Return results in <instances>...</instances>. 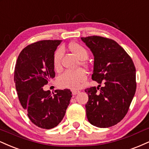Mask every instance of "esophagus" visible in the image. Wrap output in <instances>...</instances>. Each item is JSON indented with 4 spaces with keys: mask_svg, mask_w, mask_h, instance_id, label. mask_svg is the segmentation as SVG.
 <instances>
[{
    "mask_svg": "<svg viewBox=\"0 0 149 149\" xmlns=\"http://www.w3.org/2000/svg\"><path fill=\"white\" fill-rule=\"evenodd\" d=\"M80 91L79 90H72V95H77V94H78L79 93Z\"/></svg>",
    "mask_w": 149,
    "mask_h": 149,
    "instance_id": "34e87169",
    "label": "esophagus"
}]
</instances>
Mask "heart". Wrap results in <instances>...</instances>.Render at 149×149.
I'll return each instance as SVG.
<instances>
[{"label":"heart","mask_w":149,"mask_h":149,"mask_svg":"<svg viewBox=\"0 0 149 149\" xmlns=\"http://www.w3.org/2000/svg\"><path fill=\"white\" fill-rule=\"evenodd\" d=\"M70 49L79 60L83 61L81 64L84 66H87L85 62L88 57V52L84 47L79 43H72L69 45ZM63 50L59 48L56 51L54 54L53 63L54 66L56 70L61 68V58H62ZM87 78L86 72L83 69H78L77 70H67L64 72L58 77V81L59 85L65 88L77 89L79 88L82 83H84Z\"/></svg>","instance_id":"1"}]
</instances>
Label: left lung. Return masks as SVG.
Wrapping results in <instances>:
<instances>
[{
    "instance_id": "8db88e82",
    "label": "left lung",
    "mask_w": 149,
    "mask_h": 149,
    "mask_svg": "<svg viewBox=\"0 0 149 149\" xmlns=\"http://www.w3.org/2000/svg\"><path fill=\"white\" fill-rule=\"evenodd\" d=\"M94 56L92 79L103 86L85 89L88 120L98 127L116 125L125 117L136 91L132 58L114 40L100 36L81 38Z\"/></svg>"
}]
</instances>
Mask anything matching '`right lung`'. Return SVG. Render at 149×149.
<instances>
[{
	"instance_id": "1",
	"label": "right lung",
	"mask_w": 149,
	"mask_h": 149,
	"mask_svg": "<svg viewBox=\"0 0 149 149\" xmlns=\"http://www.w3.org/2000/svg\"><path fill=\"white\" fill-rule=\"evenodd\" d=\"M61 40H42L28 45L19 54L14 80L21 104L33 124L52 129L63 120L72 97L69 89L43 90L55 77L54 54Z\"/></svg>"
}]
</instances>
